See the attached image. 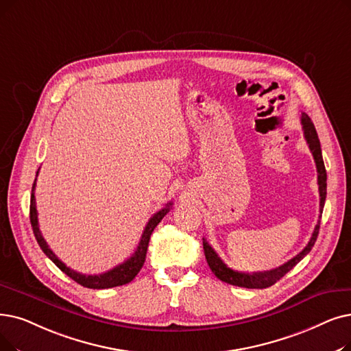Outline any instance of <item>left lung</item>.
I'll use <instances>...</instances> for the list:
<instances>
[{"label": "left lung", "instance_id": "obj_1", "mask_svg": "<svg viewBox=\"0 0 351 351\" xmlns=\"http://www.w3.org/2000/svg\"><path fill=\"white\" fill-rule=\"evenodd\" d=\"M301 125H302V130H304V138H306L308 147L313 154L315 166H317V184H318V192H319V219H322V212L324 208V202H326V195H327V172H326V166L323 162V155H322V146H319V141H318V134L315 132V128L313 125L311 119L306 114L301 113ZM319 219L314 228V232L308 241V243L306 245L300 254H297L294 258H291L288 263L282 264L281 267L271 269V271H264V272H239L235 269H231L228 267L221 258L218 256V254L213 251V248L206 242V239H204V251H205V256H206V263L209 265V268L212 269V272L215 274V277L226 284L231 285H237V287H243V288H267L276 284L278 280H281L288 271H291L304 256H306L311 248L314 247V243L317 241L318 237V230H319Z\"/></svg>", "mask_w": 351, "mask_h": 351}]
</instances>
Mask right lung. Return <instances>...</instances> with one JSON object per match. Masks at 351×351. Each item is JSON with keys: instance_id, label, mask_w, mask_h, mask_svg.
Returning a JSON list of instances; mask_svg holds the SVG:
<instances>
[{"instance_id": "obj_1", "label": "right lung", "mask_w": 351, "mask_h": 351, "mask_svg": "<svg viewBox=\"0 0 351 351\" xmlns=\"http://www.w3.org/2000/svg\"><path fill=\"white\" fill-rule=\"evenodd\" d=\"M38 175V172H37ZM37 180V178H36ZM36 180L33 184V191H32V202H29V221H32V226H33V232L34 237L38 242L40 248L43 250V252L47 255L50 260L62 269L64 274L74 280L77 284L86 287V288H93V289H104V288H112V287H119V285H125L129 284L136 276H138V272L141 271V268L145 264L146 260V251H147V245H149V239L152 232H154L155 228L158 226V223L163 219V217L166 215L167 212L171 210L172 202L166 204L165 208H162L160 210H158L154 217H152L147 222V225L145 226V231L141 237L139 241V245L136 248V251L132 254L130 258L123 263V264H119L117 267L109 269L108 272H103V274H97V276H86V274H80L77 271H74L71 268H69L60 258L50 250V247L47 245V242L43 238L41 231L38 228V217H37V208H36V196H34V191H36Z\"/></svg>"}]
</instances>
